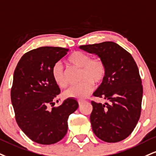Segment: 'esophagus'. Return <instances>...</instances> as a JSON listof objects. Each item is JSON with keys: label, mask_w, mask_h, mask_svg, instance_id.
Listing matches in <instances>:
<instances>
[{"label": "esophagus", "mask_w": 156, "mask_h": 156, "mask_svg": "<svg viewBox=\"0 0 156 156\" xmlns=\"http://www.w3.org/2000/svg\"><path fill=\"white\" fill-rule=\"evenodd\" d=\"M84 102L83 100H78V105H79V106L80 107L82 105V104Z\"/></svg>", "instance_id": "obj_1"}]
</instances>
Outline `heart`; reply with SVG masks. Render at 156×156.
Returning a JSON list of instances; mask_svg holds the SVG:
<instances>
[{"instance_id": "1", "label": "heart", "mask_w": 156, "mask_h": 156, "mask_svg": "<svg viewBox=\"0 0 156 156\" xmlns=\"http://www.w3.org/2000/svg\"><path fill=\"white\" fill-rule=\"evenodd\" d=\"M69 63L80 68V83L70 86L64 92L68 98L83 99L87 97L93 90L94 83H100L104 80L106 74V67L100 59H91V57L81 51H76L68 58ZM52 76L61 88L66 87L67 81L62 65L57 63L52 69Z\"/></svg>"}]
</instances>
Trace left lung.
<instances>
[{
	"mask_svg": "<svg viewBox=\"0 0 156 156\" xmlns=\"http://www.w3.org/2000/svg\"><path fill=\"white\" fill-rule=\"evenodd\" d=\"M79 48L97 55L106 67L105 77L93 95L108 103L91 102L93 132L105 142L121 141L133 132L141 113L143 89L137 65L128 51L112 41Z\"/></svg>",
	"mask_w": 156,
	"mask_h": 156,
	"instance_id": "8db88e82",
	"label": "left lung"
}]
</instances>
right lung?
Wrapping results in <instances>:
<instances>
[{"label":"right lung","instance_id":"1","mask_svg":"<svg viewBox=\"0 0 156 156\" xmlns=\"http://www.w3.org/2000/svg\"><path fill=\"white\" fill-rule=\"evenodd\" d=\"M68 48L44 46L24 54L14 70L11 99L16 123L30 140L41 144L60 141L67 134L69 115L78 108L76 99L67 98L54 107L60 89L52 69Z\"/></svg>","mask_w":156,"mask_h":156}]
</instances>
